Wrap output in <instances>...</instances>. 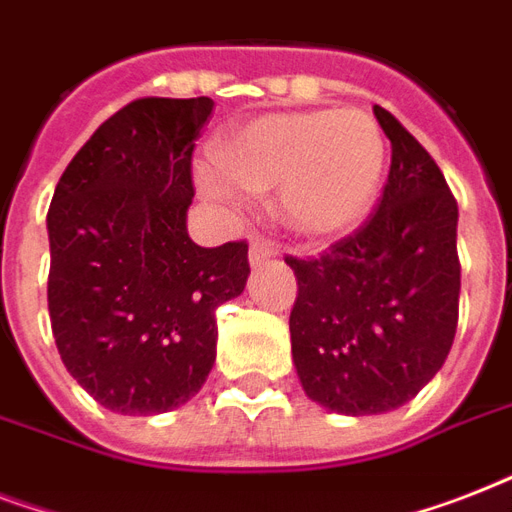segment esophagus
Wrapping results in <instances>:
<instances>
[{
	"instance_id": "esophagus-1",
	"label": "esophagus",
	"mask_w": 512,
	"mask_h": 512,
	"mask_svg": "<svg viewBox=\"0 0 512 512\" xmlns=\"http://www.w3.org/2000/svg\"><path fill=\"white\" fill-rule=\"evenodd\" d=\"M273 255H276V247H273L271 241L260 239V236H255V239H252V244H249V263L257 265Z\"/></svg>"
}]
</instances>
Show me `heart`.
Instances as JSON below:
<instances>
[{"mask_svg": "<svg viewBox=\"0 0 512 512\" xmlns=\"http://www.w3.org/2000/svg\"><path fill=\"white\" fill-rule=\"evenodd\" d=\"M385 170V138L364 111L268 114L249 122L199 167L201 191L228 207L279 188L281 220L305 236L361 220Z\"/></svg>", "mask_w": 512, "mask_h": 512, "instance_id": "obj_1", "label": "heart"}]
</instances>
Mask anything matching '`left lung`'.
<instances>
[{
	"instance_id": "obj_1",
	"label": "left lung",
	"mask_w": 512,
	"mask_h": 512,
	"mask_svg": "<svg viewBox=\"0 0 512 512\" xmlns=\"http://www.w3.org/2000/svg\"><path fill=\"white\" fill-rule=\"evenodd\" d=\"M374 116L393 148L377 207L321 255L284 257L297 276L289 335L300 382L353 417L417 396L460 319L457 199L396 116L380 106Z\"/></svg>"
}]
</instances>
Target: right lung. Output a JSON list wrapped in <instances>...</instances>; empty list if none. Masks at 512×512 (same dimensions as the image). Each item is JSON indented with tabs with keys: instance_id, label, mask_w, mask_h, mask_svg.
I'll return each instance as SVG.
<instances>
[{
	"instance_id": "add662e5",
	"label": "right lung",
	"mask_w": 512,
	"mask_h": 512,
	"mask_svg": "<svg viewBox=\"0 0 512 512\" xmlns=\"http://www.w3.org/2000/svg\"><path fill=\"white\" fill-rule=\"evenodd\" d=\"M212 106L132 100L79 148L52 196V335L71 377L111 412H170L196 396L215 364L217 308L247 284V241L204 249L185 228Z\"/></svg>"
}]
</instances>
